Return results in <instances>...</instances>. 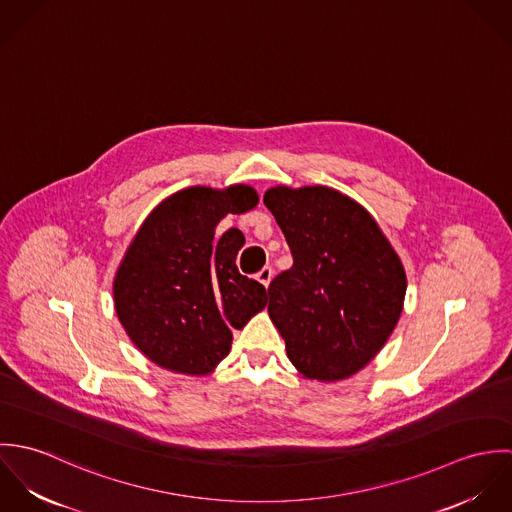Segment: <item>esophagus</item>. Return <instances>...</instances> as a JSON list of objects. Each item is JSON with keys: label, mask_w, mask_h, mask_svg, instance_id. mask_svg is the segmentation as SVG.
<instances>
[{"label": "esophagus", "mask_w": 512, "mask_h": 512, "mask_svg": "<svg viewBox=\"0 0 512 512\" xmlns=\"http://www.w3.org/2000/svg\"><path fill=\"white\" fill-rule=\"evenodd\" d=\"M272 276H274V270H272L270 266H264V268L256 274V280H258L264 288H268L270 282H272Z\"/></svg>", "instance_id": "34e87169"}]
</instances>
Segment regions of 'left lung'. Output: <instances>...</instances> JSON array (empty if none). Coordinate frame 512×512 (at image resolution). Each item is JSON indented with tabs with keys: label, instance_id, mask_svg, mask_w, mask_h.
<instances>
[{
	"label": "left lung",
	"instance_id": "obj_1",
	"mask_svg": "<svg viewBox=\"0 0 512 512\" xmlns=\"http://www.w3.org/2000/svg\"><path fill=\"white\" fill-rule=\"evenodd\" d=\"M293 266L270 284L268 313L303 378L339 382L386 345L404 307L406 272L378 222L325 185L270 187Z\"/></svg>",
	"mask_w": 512,
	"mask_h": 512
}]
</instances>
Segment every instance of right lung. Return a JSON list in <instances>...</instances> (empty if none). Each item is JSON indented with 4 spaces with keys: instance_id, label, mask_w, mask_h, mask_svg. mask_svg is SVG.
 <instances>
[{
    "instance_id": "right-lung-1",
    "label": "right lung",
    "mask_w": 512,
    "mask_h": 512,
    "mask_svg": "<svg viewBox=\"0 0 512 512\" xmlns=\"http://www.w3.org/2000/svg\"><path fill=\"white\" fill-rule=\"evenodd\" d=\"M258 205L250 185L187 187L142 222L114 276V307L132 343L165 370L205 376L230 353L232 329L260 313L268 295L234 264L238 228L220 238L226 215Z\"/></svg>"
}]
</instances>
